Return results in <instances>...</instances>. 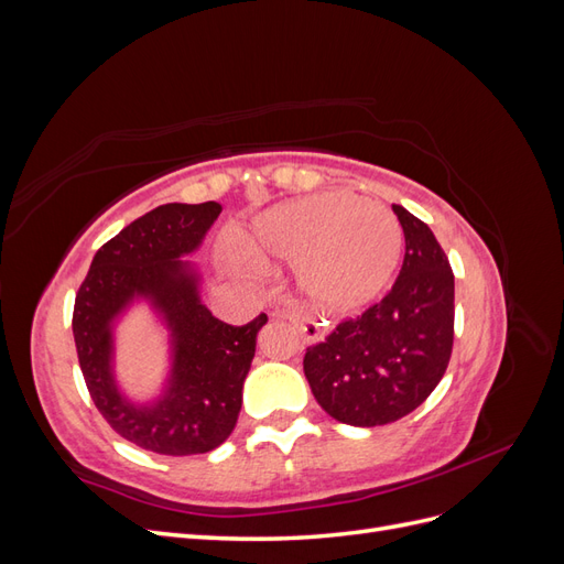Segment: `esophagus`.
I'll return each mask as SVG.
<instances>
[{
    "label": "esophagus",
    "mask_w": 564,
    "mask_h": 564,
    "mask_svg": "<svg viewBox=\"0 0 564 564\" xmlns=\"http://www.w3.org/2000/svg\"><path fill=\"white\" fill-rule=\"evenodd\" d=\"M280 315V313H278ZM289 322L296 324V329L301 332L305 344H319V340L324 338V329L322 324L308 315H303L299 308H294V305H289V308L282 313Z\"/></svg>",
    "instance_id": "34e87169"
}]
</instances>
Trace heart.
Listing matches in <instances>:
<instances>
[{"instance_id":"obj_1","label":"heart","mask_w":564,"mask_h":564,"mask_svg":"<svg viewBox=\"0 0 564 564\" xmlns=\"http://www.w3.org/2000/svg\"><path fill=\"white\" fill-rule=\"evenodd\" d=\"M256 259L296 261L305 299L327 311L377 299L402 253L398 218L377 202L322 193L270 209L256 220Z\"/></svg>"}]
</instances>
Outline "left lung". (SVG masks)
I'll use <instances>...</instances> for the list:
<instances>
[{
    "label": "left lung",
    "instance_id": "8db88e82",
    "mask_svg": "<svg viewBox=\"0 0 564 564\" xmlns=\"http://www.w3.org/2000/svg\"><path fill=\"white\" fill-rule=\"evenodd\" d=\"M404 261L390 292L303 357L305 379L332 419L373 429L406 416L445 377L454 344V272L433 230L392 204Z\"/></svg>",
    "mask_w": 564,
    "mask_h": 564
}]
</instances>
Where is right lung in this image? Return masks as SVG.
<instances>
[{"label": "right lung", "instance_id": "right-lung-1", "mask_svg": "<svg viewBox=\"0 0 564 564\" xmlns=\"http://www.w3.org/2000/svg\"><path fill=\"white\" fill-rule=\"evenodd\" d=\"M220 209L218 202H172L135 218L96 251L75 299L73 334L94 404L115 433L155 454L191 456L224 445L268 322L259 315L232 327L214 317L199 296V268L183 261ZM139 300L165 324L173 352L165 388L148 403L129 401L113 373V324Z\"/></svg>", "mask_w": 564, "mask_h": 564}]
</instances>
